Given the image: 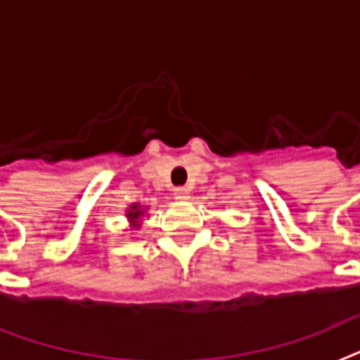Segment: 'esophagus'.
<instances>
[{
    "label": "esophagus",
    "instance_id": "34e87169",
    "mask_svg": "<svg viewBox=\"0 0 360 360\" xmlns=\"http://www.w3.org/2000/svg\"><path fill=\"white\" fill-rule=\"evenodd\" d=\"M174 197H176L178 200H187V198H189V189H187V187H176V189H174Z\"/></svg>",
    "mask_w": 360,
    "mask_h": 360
}]
</instances>
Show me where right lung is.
Instances as JSON below:
<instances>
[{
    "mask_svg": "<svg viewBox=\"0 0 360 360\" xmlns=\"http://www.w3.org/2000/svg\"><path fill=\"white\" fill-rule=\"evenodd\" d=\"M143 213H145L143 207L139 206L138 202H136V204H132V206L127 210V219H129V222L132 224V226H138L139 219L143 217Z\"/></svg>",
    "mask_w": 360,
    "mask_h": 360,
    "instance_id": "add662e5",
    "label": "right lung"
}]
</instances>
